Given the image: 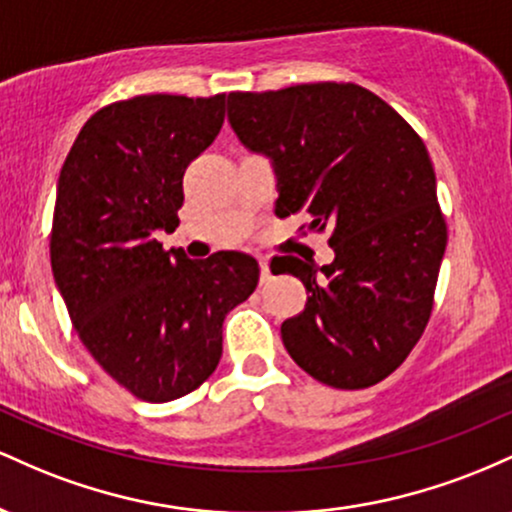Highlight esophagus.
I'll list each match as a JSON object with an SVG mask.
<instances>
[{
  "label": "esophagus",
  "instance_id": "1",
  "mask_svg": "<svg viewBox=\"0 0 512 512\" xmlns=\"http://www.w3.org/2000/svg\"><path fill=\"white\" fill-rule=\"evenodd\" d=\"M269 279H272V272H269V262L260 260V281H262V284H267Z\"/></svg>",
  "mask_w": 512,
  "mask_h": 512
}]
</instances>
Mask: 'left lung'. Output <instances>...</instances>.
<instances>
[{"label": "left lung", "instance_id": "8db88e82", "mask_svg": "<svg viewBox=\"0 0 512 512\" xmlns=\"http://www.w3.org/2000/svg\"><path fill=\"white\" fill-rule=\"evenodd\" d=\"M238 142L269 158L274 214L330 228L334 260L274 257L308 291L281 325L293 361L320 383L363 390L385 380L424 334L448 228L419 134L356 84H301L228 93Z\"/></svg>", "mask_w": 512, "mask_h": 512}]
</instances>
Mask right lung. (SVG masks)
Instances as JSON below:
<instances>
[{
    "instance_id": "add662e5",
    "label": "right lung",
    "mask_w": 512,
    "mask_h": 512,
    "mask_svg": "<svg viewBox=\"0 0 512 512\" xmlns=\"http://www.w3.org/2000/svg\"><path fill=\"white\" fill-rule=\"evenodd\" d=\"M226 96L154 93L98 110L57 182L50 260L79 339L144 402L197 390L219 366L223 317L260 281L255 257L190 260L163 250L178 228L182 175L214 142Z\"/></svg>"
}]
</instances>
